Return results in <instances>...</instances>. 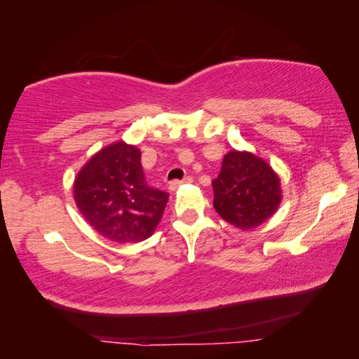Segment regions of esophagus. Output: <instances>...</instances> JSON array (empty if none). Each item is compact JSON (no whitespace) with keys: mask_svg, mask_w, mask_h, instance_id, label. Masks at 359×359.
<instances>
[{"mask_svg":"<svg viewBox=\"0 0 359 359\" xmlns=\"http://www.w3.org/2000/svg\"><path fill=\"white\" fill-rule=\"evenodd\" d=\"M190 182H193V179H191V177H185L184 180H172L171 184H169V190H171V191H175V190H177V188L182 185V184H190Z\"/></svg>","mask_w":359,"mask_h":359,"instance_id":"esophagus-1","label":"esophagus"}]
</instances>
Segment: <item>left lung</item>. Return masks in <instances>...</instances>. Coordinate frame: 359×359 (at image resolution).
I'll list each match as a JSON object with an SVG mask.
<instances>
[{"instance_id": "8db88e82", "label": "left lung", "mask_w": 359, "mask_h": 359, "mask_svg": "<svg viewBox=\"0 0 359 359\" xmlns=\"http://www.w3.org/2000/svg\"><path fill=\"white\" fill-rule=\"evenodd\" d=\"M212 187L217 214L242 231L263 224L282 201L278 175L250 151H228Z\"/></svg>"}]
</instances>
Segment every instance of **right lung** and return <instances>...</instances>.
<instances>
[{
  "label": "right lung",
  "mask_w": 359,
  "mask_h": 359,
  "mask_svg": "<svg viewBox=\"0 0 359 359\" xmlns=\"http://www.w3.org/2000/svg\"><path fill=\"white\" fill-rule=\"evenodd\" d=\"M169 194L145 182L141 150L123 141L101 149L74 180V199L90 226L112 242L149 239Z\"/></svg>",
  "instance_id": "obj_1"
}]
</instances>
